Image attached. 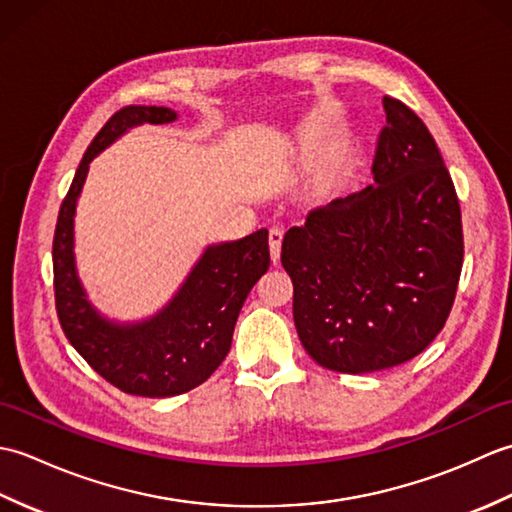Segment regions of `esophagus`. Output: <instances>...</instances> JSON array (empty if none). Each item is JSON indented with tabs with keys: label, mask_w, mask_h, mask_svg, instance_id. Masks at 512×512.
<instances>
[{
	"label": "esophagus",
	"mask_w": 512,
	"mask_h": 512,
	"mask_svg": "<svg viewBox=\"0 0 512 512\" xmlns=\"http://www.w3.org/2000/svg\"><path fill=\"white\" fill-rule=\"evenodd\" d=\"M281 239H284V231H281V228H270L268 244H270V257H273L275 264L281 257Z\"/></svg>",
	"instance_id": "34e87169"
}]
</instances>
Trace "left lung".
<instances>
[{
	"instance_id": "8db88e82",
	"label": "left lung",
	"mask_w": 512,
	"mask_h": 512,
	"mask_svg": "<svg viewBox=\"0 0 512 512\" xmlns=\"http://www.w3.org/2000/svg\"><path fill=\"white\" fill-rule=\"evenodd\" d=\"M383 107L372 187L312 209L281 244L301 345L341 374L427 350L462 273L460 200L436 140L402 101L383 96Z\"/></svg>"
}]
</instances>
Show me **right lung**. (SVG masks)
I'll return each instance as SVG.
<instances>
[{"label": "right lung", "instance_id": "obj_1", "mask_svg": "<svg viewBox=\"0 0 512 512\" xmlns=\"http://www.w3.org/2000/svg\"><path fill=\"white\" fill-rule=\"evenodd\" d=\"M169 107L127 105L94 136L65 195L52 239L54 306L72 347L96 374L125 394L167 398L202 385L222 365L250 288L270 266L268 231L209 246L158 317L138 325L101 319L74 273L72 217L92 158L140 123H171Z\"/></svg>", "mask_w": 512, "mask_h": 512}]
</instances>
